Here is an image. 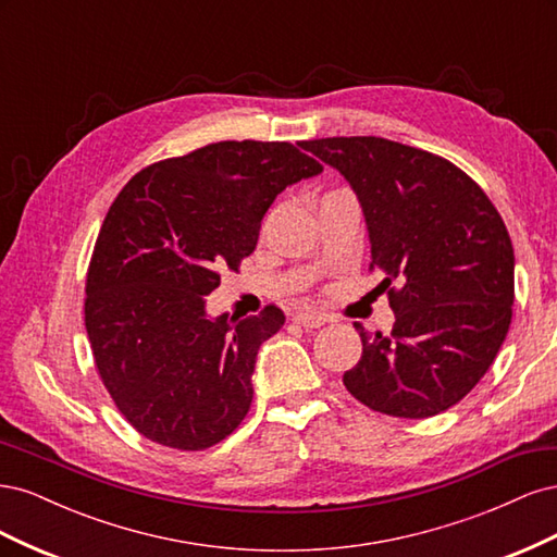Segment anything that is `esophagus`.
Wrapping results in <instances>:
<instances>
[{
    "mask_svg": "<svg viewBox=\"0 0 557 557\" xmlns=\"http://www.w3.org/2000/svg\"><path fill=\"white\" fill-rule=\"evenodd\" d=\"M293 320H295V323H299L301 327H307V330H315V327H320V325H325V323H327V318H325L323 313H313V311L295 313V315H293Z\"/></svg>",
    "mask_w": 557,
    "mask_h": 557,
    "instance_id": "34e87169",
    "label": "esophagus"
}]
</instances>
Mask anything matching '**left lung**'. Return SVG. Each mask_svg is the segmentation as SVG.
<instances>
[{"label":"left lung","instance_id":"left-lung-1","mask_svg":"<svg viewBox=\"0 0 557 557\" xmlns=\"http://www.w3.org/2000/svg\"><path fill=\"white\" fill-rule=\"evenodd\" d=\"M358 195L372 269L395 311L391 334L362 325L344 374L364 407L430 418L458 404L493 364L513 307V246L493 201L453 162L381 137L301 144ZM398 288H392V281Z\"/></svg>","mask_w":557,"mask_h":557}]
</instances>
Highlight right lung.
<instances>
[{
  "mask_svg": "<svg viewBox=\"0 0 557 557\" xmlns=\"http://www.w3.org/2000/svg\"><path fill=\"white\" fill-rule=\"evenodd\" d=\"M288 141H218L134 174L92 250L86 330L117 411L178 450L223 442L246 418L262 342L285 315H207L221 269L237 272L278 193L323 172Z\"/></svg>",
  "mask_w": 557,
  "mask_h": 557,
  "instance_id": "obj_1",
  "label": "right lung"
}]
</instances>
